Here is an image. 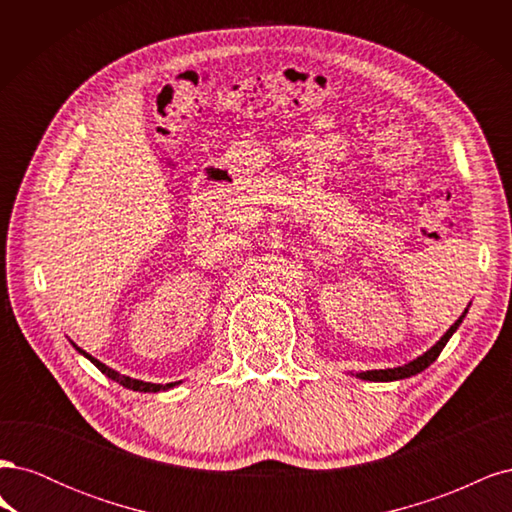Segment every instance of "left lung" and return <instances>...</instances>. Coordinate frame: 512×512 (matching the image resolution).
<instances>
[{"label": "left lung", "mask_w": 512, "mask_h": 512, "mask_svg": "<svg viewBox=\"0 0 512 512\" xmlns=\"http://www.w3.org/2000/svg\"><path fill=\"white\" fill-rule=\"evenodd\" d=\"M463 316H466V314H461V318L453 324L451 329H448V331L444 333V337L440 339V342H438L436 346H433L431 350H427L423 356H418L416 361H412V363H408V365H404V367H395V369H374V371H363V374H359V378H363V380H371V382H391V380L410 378V376L418 374V371L427 369L433 361L438 359V356H440L442 348L446 346L448 339H451V335L457 331V327L461 324Z\"/></svg>", "instance_id": "left-lung-1"}]
</instances>
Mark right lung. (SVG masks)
<instances>
[{
    "label": "right lung",
    "instance_id": "obj_1",
    "mask_svg": "<svg viewBox=\"0 0 512 512\" xmlns=\"http://www.w3.org/2000/svg\"><path fill=\"white\" fill-rule=\"evenodd\" d=\"M76 350H79L81 354H85L87 359L102 371V374H106V376L111 378V380L119 382L121 386H126V389H132V391H143V393H149V391H151V393H158V391H162V389H170V386H175V382H170V384H151V382H143V380H134V378H128V376H121V374H117L115 369L106 367L104 363H100L98 359H94V356H91V354L83 352L81 348H76Z\"/></svg>",
    "mask_w": 512,
    "mask_h": 512
}]
</instances>
